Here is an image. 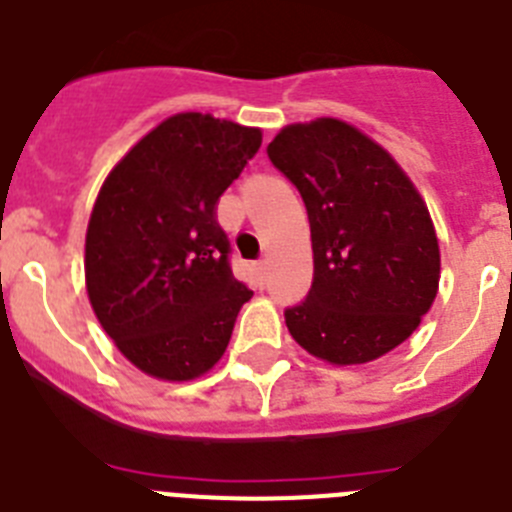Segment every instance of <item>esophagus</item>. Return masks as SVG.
I'll return each instance as SVG.
<instances>
[{"label":"esophagus","mask_w":512,"mask_h":512,"mask_svg":"<svg viewBox=\"0 0 512 512\" xmlns=\"http://www.w3.org/2000/svg\"><path fill=\"white\" fill-rule=\"evenodd\" d=\"M255 273H257V280H260V283H265V275H267V262L265 260L257 262Z\"/></svg>","instance_id":"esophagus-1"}]
</instances>
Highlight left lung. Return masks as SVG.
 Here are the masks:
<instances>
[{
  "mask_svg": "<svg viewBox=\"0 0 512 512\" xmlns=\"http://www.w3.org/2000/svg\"><path fill=\"white\" fill-rule=\"evenodd\" d=\"M267 158L298 188L313 285L285 311L290 336L329 365H365L403 344L434 306L441 255L428 206L393 155L334 117L288 124Z\"/></svg>",
  "mask_w": 512,
  "mask_h": 512,
  "instance_id": "1",
  "label": "left lung"
}]
</instances>
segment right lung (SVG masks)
I'll return each instance as SVG.
<instances>
[{
    "instance_id": "1",
    "label": "right lung",
    "mask_w": 512,
    "mask_h": 512,
    "mask_svg": "<svg viewBox=\"0 0 512 512\" xmlns=\"http://www.w3.org/2000/svg\"><path fill=\"white\" fill-rule=\"evenodd\" d=\"M260 142V127L173 114L101 183L86 229V293L119 352L155 380L206 375L252 298L232 275L214 211Z\"/></svg>"
}]
</instances>
